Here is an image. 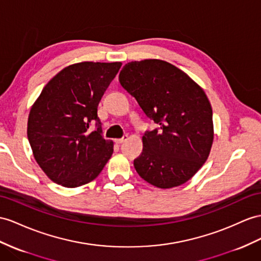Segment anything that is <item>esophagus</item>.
I'll return each instance as SVG.
<instances>
[{
    "instance_id": "1",
    "label": "esophagus",
    "mask_w": 261,
    "mask_h": 261,
    "mask_svg": "<svg viewBox=\"0 0 261 261\" xmlns=\"http://www.w3.org/2000/svg\"><path fill=\"white\" fill-rule=\"evenodd\" d=\"M126 139H128V135H124L122 138H120V139H116L115 141H116L118 144H121V143H123V142L125 141Z\"/></svg>"
}]
</instances>
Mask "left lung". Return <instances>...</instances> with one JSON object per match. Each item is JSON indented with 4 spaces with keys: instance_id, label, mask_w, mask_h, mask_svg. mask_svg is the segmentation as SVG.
Listing matches in <instances>:
<instances>
[{
    "instance_id": "8db88e82",
    "label": "left lung",
    "mask_w": 261,
    "mask_h": 261,
    "mask_svg": "<svg viewBox=\"0 0 261 261\" xmlns=\"http://www.w3.org/2000/svg\"><path fill=\"white\" fill-rule=\"evenodd\" d=\"M119 82L158 124L142 137L135 168L160 189L182 185L202 168L214 139L213 111L204 90L184 71L160 59L131 62Z\"/></svg>"
}]
</instances>
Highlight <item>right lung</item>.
<instances>
[{
  "label": "right lung",
  "mask_w": 261,
  "mask_h": 261,
  "mask_svg": "<svg viewBox=\"0 0 261 261\" xmlns=\"http://www.w3.org/2000/svg\"><path fill=\"white\" fill-rule=\"evenodd\" d=\"M121 63L84 62L51 78L33 105L28 138L38 165L53 182L77 188L91 182L113 153L102 136L98 105ZM91 123L96 129L89 130Z\"/></svg>",
  "instance_id": "1"
}]
</instances>
